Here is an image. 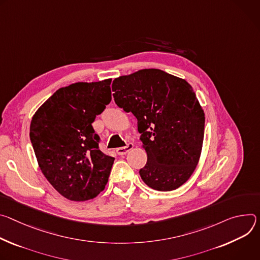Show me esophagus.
I'll use <instances>...</instances> for the list:
<instances>
[{"mask_svg": "<svg viewBox=\"0 0 260 260\" xmlns=\"http://www.w3.org/2000/svg\"><path fill=\"white\" fill-rule=\"evenodd\" d=\"M133 148H134L133 143H128V145H127V146H125V147L118 148V149H117V153H118L119 155L123 156V155H126V154H127L129 151H131Z\"/></svg>", "mask_w": 260, "mask_h": 260, "instance_id": "1", "label": "esophagus"}]
</instances>
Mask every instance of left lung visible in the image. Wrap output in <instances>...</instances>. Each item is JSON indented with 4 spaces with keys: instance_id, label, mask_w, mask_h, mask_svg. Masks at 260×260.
<instances>
[{
    "instance_id": "8db88e82",
    "label": "left lung",
    "mask_w": 260,
    "mask_h": 260,
    "mask_svg": "<svg viewBox=\"0 0 260 260\" xmlns=\"http://www.w3.org/2000/svg\"><path fill=\"white\" fill-rule=\"evenodd\" d=\"M114 102L137 119L148 161L139 175L150 188L171 191L186 183L198 163L205 112L192 86L159 69H142L112 82Z\"/></svg>"
}]
</instances>
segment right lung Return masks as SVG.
Returning a JSON list of instances; mask_svg holds the SVG:
<instances>
[{
    "instance_id": "add662e5",
    "label": "right lung",
    "mask_w": 260,
    "mask_h": 260,
    "mask_svg": "<svg viewBox=\"0 0 260 260\" xmlns=\"http://www.w3.org/2000/svg\"><path fill=\"white\" fill-rule=\"evenodd\" d=\"M111 79L76 82L57 90L36 111L30 139L44 177L69 200L104 190L114 158L99 150L92 123L111 101Z\"/></svg>"
}]
</instances>
